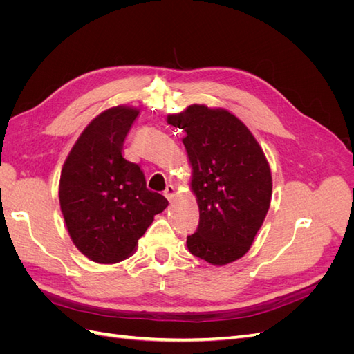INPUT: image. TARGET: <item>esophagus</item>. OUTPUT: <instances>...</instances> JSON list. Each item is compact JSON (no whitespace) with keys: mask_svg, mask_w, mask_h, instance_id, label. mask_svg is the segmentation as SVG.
I'll use <instances>...</instances> for the list:
<instances>
[{"mask_svg":"<svg viewBox=\"0 0 354 354\" xmlns=\"http://www.w3.org/2000/svg\"><path fill=\"white\" fill-rule=\"evenodd\" d=\"M164 195H165V198H167L168 201H173L174 196H176V187H174L173 185H168V186L165 187V190H164Z\"/></svg>","mask_w":354,"mask_h":354,"instance_id":"1","label":"esophagus"}]
</instances>
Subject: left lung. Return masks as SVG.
Returning <instances> with one entry per match:
<instances>
[{
	"mask_svg": "<svg viewBox=\"0 0 354 354\" xmlns=\"http://www.w3.org/2000/svg\"><path fill=\"white\" fill-rule=\"evenodd\" d=\"M192 168L190 190L199 226L189 251L212 266H226L250 251L270 208L272 171L261 146L238 116L223 108L190 104L169 113Z\"/></svg>",
	"mask_w": 354,
	"mask_h": 354,
	"instance_id": "8db88e82",
	"label": "left lung"
}]
</instances>
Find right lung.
I'll use <instances>...</instances> for the list:
<instances>
[{
  "label": "right lung",
  "instance_id": "add662e5",
  "mask_svg": "<svg viewBox=\"0 0 354 354\" xmlns=\"http://www.w3.org/2000/svg\"><path fill=\"white\" fill-rule=\"evenodd\" d=\"M140 109L113 106L84 128L62 167L59 202L69 236L99 264L131 257L168 201L146 187L140 167L122 156L124 140Z\"/></svg>",
  "mask_w": 354,
  "mask_h": 354
}]
</instances>
